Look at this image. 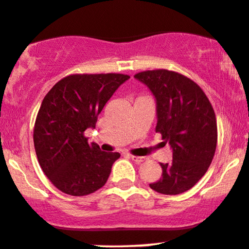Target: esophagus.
I'll list each match as a JSON object with an SVG mask.
<instances>
[{
	"mask_svg": "<svg viewBox=\"0 0 249 249\" xmlns=\"http://www.w3.org/2000/svg\"><path fill=\"white\" fill-rule=\"evenodd\" d=\"M128 158L132 159V160L136 161L137 163H142V162H143V161H145V158H143V157H136V155L128 154Z\"/></svg>",
	"mask_w": 249,
	"mask_h": 249,
	"instance_id": "34e87169",
	"label": "esophagus"
}]
</instances>
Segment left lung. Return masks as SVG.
<instances>
[{"label":"left lung","mask_w":249,"mask_h":249,"mask_svg":"<svg viewBox=\"0 0 249 249\" xmlns=\"http://www.w3.org/2000/svg\"><path fill=\"white\" fill-rule=\"evenodd\" d=\"M151 90L157 103L161 133L173 152L170 163H160L162 175L149 184L163 195L191 189L206 173L217 146V122L210 101L193 80L167 70L134 75Z\"/></svg>","instance_id":"obj_1"}]
</instances>
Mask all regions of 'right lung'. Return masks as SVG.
Returning a JSON list of instances; mask_svg holds the SVG:
<instances>
[{
	"instance_id": "right-lung-1",
	"label": "right lung",
	"mask_w": 249,
	"mask_h": 249,
	"mask_svg": "<svg viewBox=\"0 0 249 249\" xmlns=\"http://www.w3.org/2000/svg\"><path fill=\"white\" fill-rule=\"evenodd\" d=\"M128 79L124 74H75L60 80L44 97L35 149L45 175L62 193L85 196L107 183L121 154L89 145L85 131L95 128L107 102Z\"/></svg>"
}]
</instances>
